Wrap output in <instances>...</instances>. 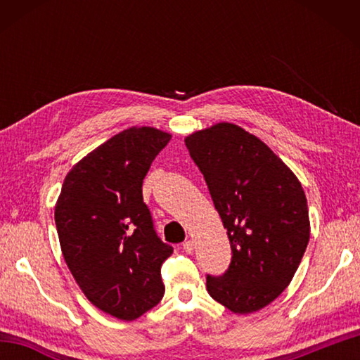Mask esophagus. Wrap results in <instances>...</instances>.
Wrapping results in <instances>:
<instances>
[{"instance_id":"34e87169","label":"esophagus","mask_w":360,"mask_h":360,"mask_svg":"<svg viewBox=\"0 0 360 360\" xmlns=\"http://www.w3.org/2000/svg\"><path fill=\"white\" fill-rule=\"evenodd\" d=\"M182 249H184L187 254H191L193 251V241L192 240H187V241L182 243Z\"/></svg>"}]
</instances>
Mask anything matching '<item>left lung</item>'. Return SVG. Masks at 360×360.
Here are the masks:
<instances>
[{
  "instance_id": "left-lung-1",
  "label": "left lung",
  "mask_w": 360,
  "mask_h": 360,
  "mask_svg": "<svg viewBox=\"0 0 360 360\" xmlns=\"http://www.w3.org/2000/svg\"><path fill=\"white\" fill-rule=\"evenodd\" d=\"M186 146L231 248L229 268L221 276L206 275V288L230 311H259L288 288L308 246L302 184L275 152L238 125L197 131Z\"/></svg>"
}]
</instances>
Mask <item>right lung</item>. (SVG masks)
<instances>
[{
    "mask_svg": "<svg viewBox=\"0 0 360 360\" xmlns=\"http://www.w3.org/2000/svg\"><path fill=\"white\" fill-rule=\"evenodd\" d=\"M172 135L124 130L66 174L56 225L66 265L103 313L133 321L162 300V264L173 248L158 238L143 179Z\"/></svg>",
    "mask_w": 360,
    "mask_h": 360,
    "instance_id": "1",
    "label": "right lung"
}]
</instances>
